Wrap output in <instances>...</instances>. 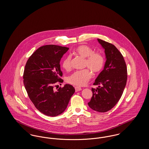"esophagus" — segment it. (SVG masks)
I'll list each match as a JSON object with an SVG mask.
<instances>
[{
  "instance_id": "esophagus-1",
  "label": "esophagus",
  "mask_w": 149,
  "mask_h": 149,
  "mask_svg": "<svg viewBox=\"0 0 149 149\" xmlns=\"http://www.w3.org/2000/svg\"><path fill=\"white\" fill-rule=\"evenodd\" d=\"M75 92H79V91H80L81 90V88L80 87H79V86H75Z\"/></svg>"
}]
</instances>
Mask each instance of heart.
<instances>
[{
    "instance_id": "b5f03b06",
    "label": "heart",
    "mask_w": 149,
    "mask_h": 149,
    "mask_svg": "<svg viewBox=\"0 0 149 149\" xmlns=\"http://www.w3.org/2000/svg\"><path fill=\"white\" fill-rule=\"evenodd\" d=\"M74 52L79 56L85 58L84 67L88 68L74 72L67 78V81L72 85L81 86L85 85L92 78V74L90 70L94 74L102 71L105 64V58L101 52H94L92 47L85 45L79 46L74 50ZM62 66L66 71L71 69L72 57L70 55L64 58Z\"/></svg>"
}]
</instances>
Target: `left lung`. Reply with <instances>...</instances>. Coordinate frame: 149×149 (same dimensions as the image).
<instances>
[{"label":"left lung","instance_id":"1","mask_svg":"<svg viewBox=\"0 0 149 149\" xmlns=\"http://www.w3.org/2000/svg\"><path fill=\"white\" fill-rule=\"evenodd\" d=\"M105 50L107 60L103 71L99 74L92 88L93 96L88 106L99 112H106L116 106L123 94L127 79L125 59L116 47L111 43L98 39Z\"/></svg>","mask_w":149,"mask_h":149}]
</instances>
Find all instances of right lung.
<instances>
[{
  "instance_id": "add662e5",
  "label": "right lung",
  "mask_w": 149,
  "mask_h": 149,
  "mask_svg": "<svg viewBox=\"0 0 149 149\" xmlns=\"http://www.w3.org/2000/svg\"><path fill=\"white\" fill-rule=\"evenodd\" d=\"M68 47L55 45L40 47L29 57L23 72V83L29 98L42 113L55 117L64 112L75 92L74 88L61 83L63 72L60 62Z\"/></svg>"
}]
</instances>
